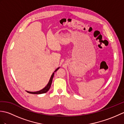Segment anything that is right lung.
Segmentation results:
<instances>
[{
  "mask_svg": "<svg viewBox=\"0 0 124 124\" xmlns=\"http://www.w3.org/2000/svg\"><path fill=\"white\" fill-rule=\"evenodd\" d=\"M59 69V68H58L57 69H56V70H55L54 72H56V71ZM54 73H53L52 75L51 76V77L50 78L49 82L47 84V86L45 87L43 89H41V90L39 91H37V92H28L27 91L28 93H29L30 94H43V93H45L46 92L48 91L50 87H51V84L52 83V80H53V78L54 77Z\"/></svg>",
  "mask_w": 124,
  "mask_h": 124,
  "instance_id": "1",
  "label": "right lung"
}]
</instances>
